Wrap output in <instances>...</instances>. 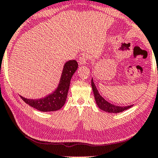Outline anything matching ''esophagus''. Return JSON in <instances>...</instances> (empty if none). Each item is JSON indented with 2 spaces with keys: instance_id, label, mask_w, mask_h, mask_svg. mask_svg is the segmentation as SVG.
Instances as JSON below:
<instances>
[{
  "instance_id": "esophagus-1",
  "label": "esophagus",
  "mask_w": 158,
  "mask_h": 158,
  "mask_svg": "<svg viewBox=\"0 0 158 158\" xmlns=\"http://www.w3.org/2000/svg\"><path fill=\"white\" fill-rule=\"evenodd\" d=\"M87 60H88L87 55L83 54V55H81L80 57L79 58V60H78V61H79V64L85 65V64H87Z\"/></svg>"
}]
</instances>
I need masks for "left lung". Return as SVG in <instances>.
I'll list each match as a JSON object with an SVG mask.
<instances>
[{
  "mask_svg": "<svg viewBox=\"0 0 158 158\" xmlns=\"http://www.w3.org/2000/svg\"><path fill=\"white\" fill-rule=\"evenodd\" d=\"M92 90H93L94 99H95L97 105H98L99 108L101 109V110L106 111V112L112 113H121L126 110H127V109L130 108L131 107H132V106H133V105H131V106L122 107V106H115V105H113L110 103V102H108V101H106L102 96L100 95V94H99L98 90L97 89L96 86L94 85V84L93 82V79H92Z\"/></svg>",
  "mask_w": 158,
  "mask_h": 158,
  "instance_id": "8db88e82",
  "label": "left lung"
}]
</instances>
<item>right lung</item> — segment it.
<instances>
[{
  "label": "right lung",
  "mask_w": 158,
  "mask_h": 158,
  "mask_svg": "<svg viewBox=\"0 0 158 158\" xmlns=\"http://www.w3.org/2000/svg\"><path fill=\"white\" fill-rule=\"evenodd\" d=\"M78 68L77 60H71L65 64L63 69L60 80L57 89L52 94L45 98L32 100L27 99L21 96V98L32 108L43 112H50L59 110L64 106L66 100L71 77Z\"/></svg>",
  "instance_id": "add662e5"
}]
</instances>
